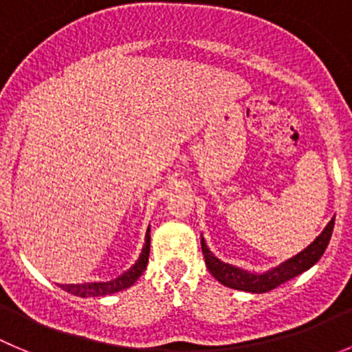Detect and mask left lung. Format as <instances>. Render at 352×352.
Listing matches in <instances>:
<instances>
[{
	"label": "left lung",
	"mask_w": 352,
	"mask_h": 352,
	"mask_svg": "<svg viewBox=\"0 0 352 352\" xmlns=\"http://www.w3.org/2000/svg\"><path fill=\"white\" fill-rule=\"evenodd\" d=\"M333 224H336V217L330 219V223L324 226V230L320 233V236H316V240H314L307 249H304L302 252L294 256L292 259L285 261V263L280 264L278 267H274V270L267 271V273L264 274H254L249 273V271L240 270V267L232 266V264L223 263V261H219L217 257L212 256V252L207 249L206 240L204 239H200V245H202V254L204 257H206L207 267H209L210 274H212L217 282L230 287V289L263 294L276 289V287L289 282L290 278H294L297 274L309 270V267L323 256L324 249L329 245L330 236H332L333 232Z\"/></svg>",
	"instance_id": "1"
}]
</instances>
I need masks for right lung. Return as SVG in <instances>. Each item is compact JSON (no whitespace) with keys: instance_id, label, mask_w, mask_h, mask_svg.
<instances>
[{"instance_id":"obj_1","label":"right lung","mask_w":352,"mask_h":352,"mask_svg":"<svg viewBox=\"0 0 352 352\" xmlns=\"http://www.w3.org/2000/svg\"><path fill=\"white\" fill-rule=\"evenodd\" d=\"M148 256H150V228L148 232H146L145 247H143L140 259L136 261L135 266L129 267L124 274H120L119 278L110 280V282L79 283V285H60V287H62L65 292H70L74 294V296H79V297H100V296H109V294L119 292V290L131 287L133 283L142 276V273L146 267V263H148Z\"/></svg>"}]
</instances>
